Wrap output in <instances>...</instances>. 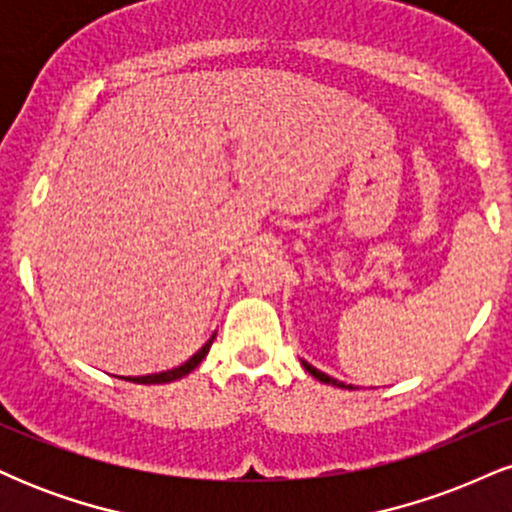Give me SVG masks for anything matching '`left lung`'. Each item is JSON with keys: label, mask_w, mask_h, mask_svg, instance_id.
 <instances>
[{"label": "left lung", "mask_w": 512, "mask_h": 512, "mask_svg": "<svg viewBox=\"0 0 512 512\" xmlns=\"http://www.w3.org/2000/svg\"><path fill=\"white\" fill-rule=\"evenodd\" d=\"M303 368L308 370L310 375H315L317 380H322V383H327V385H337V387H344V383H339V380H334L332 375H327V373H322V370H317L315 366H310L308 361H303Z\"/></svg>", "instance_id": "1"}]
</instances>
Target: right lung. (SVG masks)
<instances>
[{"mask_svg": "<svg viewBox=\"0 0 512 512\" xmlns=\"http://www.w3.org/2000/svg\"><path fill=\"white\" fill-rule=\"evenodd\" d=\"M211 342H214V337H211L209 342L204 344L202 349H199L197 354L190 358V361H185L178 368L163 370V373H154V375H142V378H127V380H129V383H142V385H156V383H170V380H178V378H182V375H187V373H190V370H195L199 363H202V358L209 354Z\"/></svg>", "mask_w": 512, "mask_h": 512, "instance_id": "add662e5", "label": "right lung"}]
</instances>
